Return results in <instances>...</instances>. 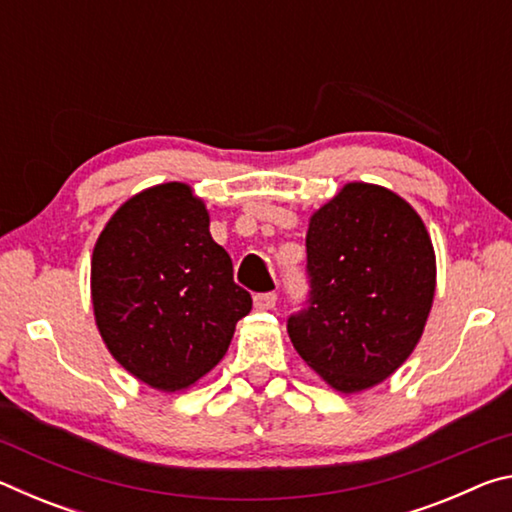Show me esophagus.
Returning <instances> with one entry per match:
<instances>
[{"label":"esophagus","instance_id":"esophagus-1","mask_svg":"<svg viewBox=\"0 0 512 512\" xmlns=\"http://www.w3.org/2000/svg\"><path fill=\"white\" fill-rule=\"evenodd\" d=\"M255 309H259V311H268V309H273L275 307V302H277V293L275 291H266V293H255Z\"/></svg>","mask_w":512,"mask_h":512}]
</instances>
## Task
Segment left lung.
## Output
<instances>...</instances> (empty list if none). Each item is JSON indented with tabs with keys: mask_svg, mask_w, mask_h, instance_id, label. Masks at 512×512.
Masks as SVG:
<instances>
[{
	"mask_svg": "<svg viewBox=\"0 0 512 512\" xmlns=\"http://www.w3.org/2000/svg\"><path fill=\"white\" fill-rule=\"evenodd\" d=\"M309 298L287 320L293 348L341 393L391 377L409 359L436 291V255L413 207L350 183L311 216Z\"/></svg>",
	"mask_w": 512,
	"mask_h": 512,
	"instance_id": "1",
	"label": "left lung"
}]
</instances>
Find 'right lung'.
<instances>
[{
    "instance_id": "right-lung-1",
    "label": "right lung",
    "mask_w": 512,
    "mask_h": 512,
    "mask_svg": "<svg viewBox=\"0 0 512 512\" xmlns=\"http://www.w3.org/2000/svg\"><path fill=\"white\" fill-rule=\"evenodd\" d=\"M92 305L112 357L173 393L223 359L253 298L212 239L201 198L164 183L126 201L103 228L92 253Z\"/></svg>"
}]
</instances>
